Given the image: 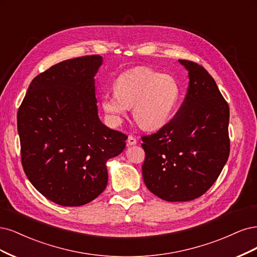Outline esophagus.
<instances>
[{
    "instance_id": "esophagus-1",
    "label": "esophagus",
    "mask_w": 257,
    "mask_h": 257,
    "mask_svg": "<svg viewBox=\"0 0 257 257\" xmlns=\"http://www.w3.org/2000/svg\"><path fill=\"white\" fill-rule=\"evenodd\" d=\"M127 142H128V145H136V144L138 143V141H137V139H136L134 136L130 135V136L128 137Z\"/></svg>"
}]
</instances>
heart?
Listing matches in <instances>:
<instances>
[{
    "label": "heart",
    "instance_id": "obj_1",
    "mask_svg": "<svg viewBox=\"0 0 257 257\" xmlns=\"http://www.w3.org/2000/svg\"><path fill=\"white\" fill-rule=\"evenodd\" d=\"M179 97L180 86L173 77L138 68L120 74L115 82V92L102 94L101 105L115 125L132 107V114L141 128L157 130L170 120Z\"/></svg>",
    "mask_w": 257,
    "mask_h": 257
}]
</instances>
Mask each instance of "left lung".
Returning a JSON list of instances; mask_svg holds the SVG:
<instances>
[{
    "label": "left lung",
    "instance_id": "1",
    "mask_svg": "<svg viewBox=\"0 0 257 257\" xmlns=\"http://www.w3.org/2000/svg\"><path fill=\"white\" fill-rule=\"evenodd\" d=\"M189 86L178 112L154 135L143 136L144 183L168 202H187L203 195L228 159L229 107L203 66L179 60Z\"/></svg>",
    "mask_w": 257,
    "mask_h": 257
}]
</instances>
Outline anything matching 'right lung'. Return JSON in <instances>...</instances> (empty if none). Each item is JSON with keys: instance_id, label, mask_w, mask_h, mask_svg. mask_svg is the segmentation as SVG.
I'll list each match as a JSON object with an SVG mask.
<instances>
[{"instance_id": "add662e5", "label": "right lung", "mask_w": 257, "mask_h": 257, "mask_svg": "<svg viewBox=\"0 0 257 257\" xmlns=\"http://www.w3.org/2000/svg\"><path fill=\"white\" fill-rule=\"evenodd\" d=\"M100 55L53 65L33 79L18 110L21 162L48 200L85 205L103 192L106 161L126 147L127 136L98 117L94 77Z\"/></svg>"}]
</instances>
